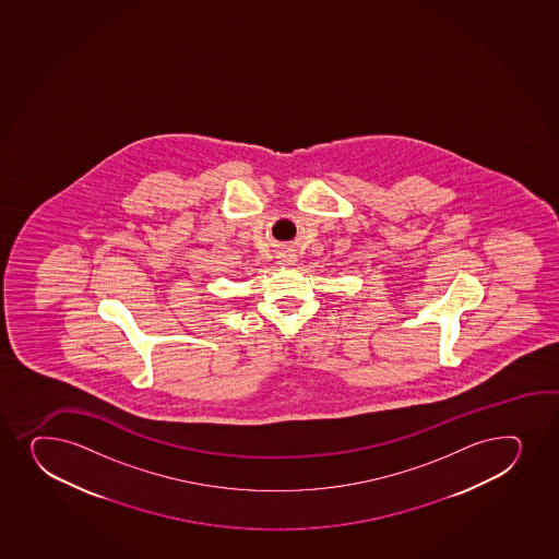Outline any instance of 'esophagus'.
Masks as SVG:
<instances>
[{"label":"esophagus","instance_id":"34e87169","mask_svg":"<svg viewBox=\"0 0 559 559\" xmlns=\"http://www.w3.org/2000/svg\"><path fill=\"white\" fill-rule=\"evenodd\" d=\"M276 259H278V264L292 265L295 262V254L294 252L283 251L278 252Z\"/></svg>","mask_w":559,"mask_h":559}]
</instances>
